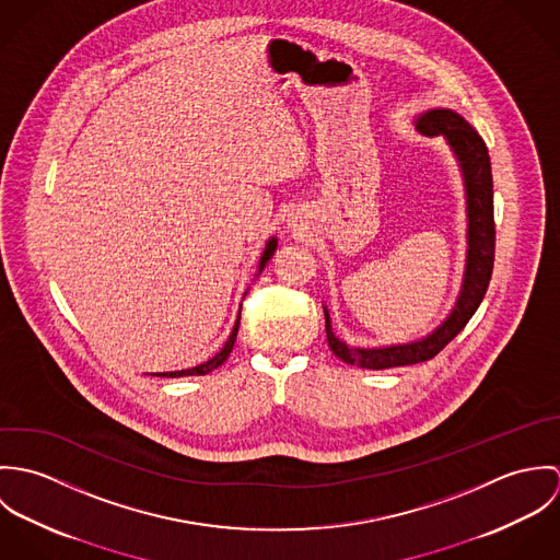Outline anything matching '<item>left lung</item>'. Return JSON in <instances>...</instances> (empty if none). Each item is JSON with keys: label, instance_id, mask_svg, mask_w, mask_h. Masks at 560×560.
Segmentation results:
<instances>
[{"label": "left lung", "instance_id": "obj_1", "mask_svg": "<svg viewBox=\"0 0 560 560\" xmlns=\"http://www.w3.org/2000/svg\"><path fill=\"white\" fill-rule=\"evenodd\" d=\"M416 129L429 138L442 136L455 158L459 161L464 185H466V205H468V256L466 271L459 298L455 308L440 327H435L429 336L390 347L360 349L349 347L331 331V320L325 313V334L327 345L336 358L347 364L384 371L395 366L418 364L435 358L464 327L472 319L477 308L487 293L491 271H493V249H495V224H493V180H491V163L489 153L477 129L453 109H429L418 116Z\"/></svg>", "mask_w": 560, "mask_h": 560}]
</instances>
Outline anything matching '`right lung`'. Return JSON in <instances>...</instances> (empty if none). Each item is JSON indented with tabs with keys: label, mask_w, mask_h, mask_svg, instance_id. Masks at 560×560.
<instances>
[{
	"label": "right lung",
	"mask_w": 560,
	"mask_h": 560,
	"mask_svg": "<svg viewBox=\"0 0 560 560\" xmlns=\"http://www.w3.org/2000/svg\"><path fill=\"white\" fill-rule=\"evenodd\" d=\"M276 247H278V240L276 237H271V240L267 241V245H265V252H262V256H260V262H258V273L262 271V267L269 262V258L273 256V252H276ZM240 320L241 313L237 320H235V327H233V331H231V336H229V340H226V345L211 358V360H207L205 364H198V366H194V369H183V371H172V373H155L158 377H191V375H207V373H211V371H215L218 366H222L226 360H229V355H231V351H233V347H235V340H237V331H240Z\"/></svg>",
	"instance_id": "add662e5"
}]
</instances>
